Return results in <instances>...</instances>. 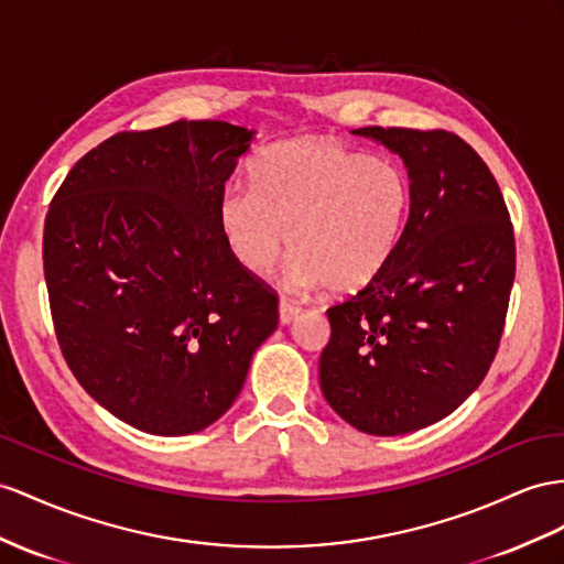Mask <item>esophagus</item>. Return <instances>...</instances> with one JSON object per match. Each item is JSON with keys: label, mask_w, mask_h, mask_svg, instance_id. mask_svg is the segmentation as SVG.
Here are the masks:
<instances>
[{"label": "esophagus", "mask_w": 564, "mask_h": 564, "mask_svg": "<svg viewBox=\"0 0 564 564\" xmlns=\"http://www.w3.org/2000/svg\"><path fill=\"white\" fill-rule=\"evenodd\" d=\"M300 312H302V307L297 305V302L288 300V297L279 300V319H281V324H291L293 319H297Z\"/></svg>", "instance_id": "obj_1"}]
</instances>
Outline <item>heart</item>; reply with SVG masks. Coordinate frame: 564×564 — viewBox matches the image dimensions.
I'll use <instances>...</instances> for the list:
<instances>
[{"label": "heart", "mask_w": 564, "mask_h": 564, "mask_svg": "<svg viewBox=\"0 0 564 564\" xmlns=\"http://www.w3.org/2000/svg\"><path fill=\"white\" fill-rule=\"evenodd\" d=\"M412 212V183L391 159L324 138L271 144L216 205L230 257L264 276L293 242L288 285L357 293L395 259Z\"/></svg>", "instance_id": "heart-1"}]
</instances>
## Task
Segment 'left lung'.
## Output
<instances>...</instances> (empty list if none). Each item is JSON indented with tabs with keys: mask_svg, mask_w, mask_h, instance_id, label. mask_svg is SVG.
Returning a JSON list of instances; mask_svg holds the SVG:
<instances>
[{
	"mask_svg": "<svg viewBox=\"0 0 564 564\" xmlns=\"http://www.w3.org/2000/svg\"><path fill=\"white\" fill-rule=\"evenodd\" d=\"M395 152L412 183L400 250L381 276L328 307L326 402L371 436L441 422L498 352L514 281V234L484 159L447 131L357 128Z\"/></svg>",
	"mask_w": 564,
	"mask_h": 564,
	"instance_id": "1",
	"label": "left lung"
}]
</instances>
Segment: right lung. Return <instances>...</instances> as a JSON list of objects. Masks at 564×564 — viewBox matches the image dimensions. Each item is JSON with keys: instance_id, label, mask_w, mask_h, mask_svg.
<instances>
[{"instance_id": "1", "label": "right lung", "mask_w": 564, "mask_h": 564, "mask_svg": "<svg viewBox=\"0 0 564 564\" xmlns=\"http://www.w3.org/2000/svg\"><path fill=\"white\" fill-rule=\"evenodd\" d=\"M254 131L176 121L119 133L56 191L42 238L56 340L78 383L154 436L214 424L279 326V297L230 257L216 205Z\"/></svg>"}]
</instances>
